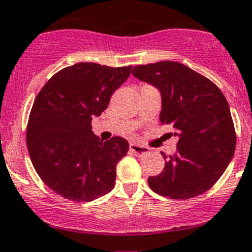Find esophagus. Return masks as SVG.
I'll return each instance as SVG.
<instances>
[{"mask_svg": "<svg viewBox=\"0 0 252 252\" xmlns=\"http://www.w3.org/2000/svg\"><path fill=\"white\" fill-rule=\"evenodd\" d=\"M129 150L132 151L133 153H135V155H143V153L148 152L147 147H143V146H139V144H135V143L129 144Z\"/></svg>", "mask_w": 252, "mask_h": 252, "instance_id": "esophagus-1", "label": "esophagus"}]
</instances>
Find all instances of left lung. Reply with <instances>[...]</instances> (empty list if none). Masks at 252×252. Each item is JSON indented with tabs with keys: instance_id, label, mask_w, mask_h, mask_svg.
Segmentation results:
<instances>
[{
	"instance_id": "8db88e82",
	"label": "left lung",
	"mask_w": 252,
	"mask_h": 252,
	"mask_svg": "<svg viewBox=\"0 0 252 252\" xmlns=\"http://www.w3.org/2000/svg\"><path fill=\"white\" fill-rule=\"evenodd\" d=\"M133 76L161 91L159 120L179 137L178 150L162 172L148 178L155 192L190 199L211 189L228 166L236 132L228 102L217 85L188 65L172 61L133 67Z\"/></svg>"
}]
</instances>
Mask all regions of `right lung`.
<instances>
[{
  "mask_svg": "<svg viewBox=\"0 0 252 252\" xmlns=\"http://www.w3.org/2000/svg\"><path fill=\"white\" fill-rule=\"evenodd\" d=\"M130 69L76 63L53 74L35 97L26 144L39 178L58 195L91 202L113 190L117 163L129 144L122 137L100 141L91 120L108 108Z\"/></svg>",
  "mask_w": 252,
  "mask_h": 252,
  "instance_id": "1",
  "label": "right lung"
}]
</instances>
